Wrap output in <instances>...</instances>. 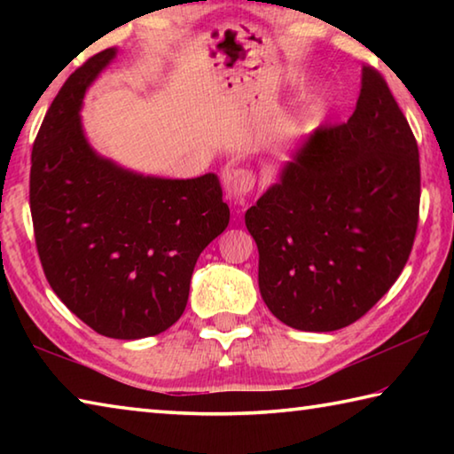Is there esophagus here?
<instances>
[{
  "label": "esophagus",
  "instance_id": "34e87169",
  "mask_svg": "<svg viewBox=\"0 0 454 454\" xmlns=\"http://www.w3.org/2000/svg\"><path fill=\"white\" fill-rule=\"evenodd\" d=\"M254 174L250 170H244V168H238L232 170L226 180V194L230 200H234L236 204H242L244 198L250 194L252 188H254Z\"/></svg>",
  "mask_w": 454,
  "mask_h": 454
}]
</instances>
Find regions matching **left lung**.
Here are the masks:
<instances>
[{"instance_id": "8db88e82", "label": "left lung", "mask_w": 454, "mask_h": 454, "mask_svg": "<svg viewBox=\"0 0 454 454\" xmlns=\"http://www.w3.org/2000/svg\"><path fill=\"white\" fill-rule=\"evenodd\" d=\"M419 202L417 140L387 82L364 66L347 124L314 129L246 210L268 309L309 333L364 317L409 260Z\"/></svg>"}]
</instances>
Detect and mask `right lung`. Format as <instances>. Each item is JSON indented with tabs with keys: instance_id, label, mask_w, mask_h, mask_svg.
Wrapping results in <instances>:
<instances>
[{
	"instance_id": "right-lung-1",
	"label": "right lung",
	"mask_w": 454,
	"mask_h": 454,
	"mask_svg": "<svg viewBox=\"0 0 454 454\" xmlns=\"http://www.w3.org/2000/svg\"><path fill=\"white\" fill-rule=\"evenodd\" d=\"M116 51L90 58L51 102L32 150L29 208L59 301L98 334L136 340L182 317L196 260L224 232L230 210L216 174L142 176L91 148L82 102Z\"/></svg>"
}]
</instances>
